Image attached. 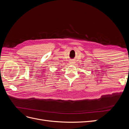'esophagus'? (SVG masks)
Returning <instances> with one entry per match:
<instances>
[{
	"mask_svg": "<svg viewBox=\"0 0 129 129\" xmlns=\"http://www.w3.org/2000/svg\"><path fill=\"white\" fill-rule=\"evenodd\" d=\"M74 62H71V64H74Z\"/></svg>",
	"mask_w": 129,
	"mask_h": 129,
	"instance_id": "esophagus-1",
	"label": "esophagus"
}]
</instances>
